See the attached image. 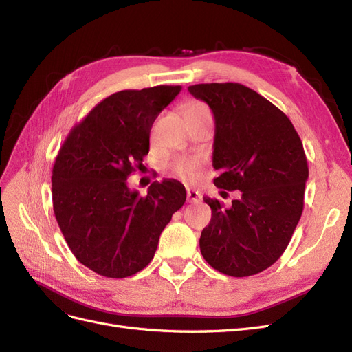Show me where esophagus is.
Returning a JSON list of instances; mask_svg holds the SVG:
<instances>
[{
  "instance_id": "obj_1",
  "label": "esophagus",
  "mask_w": 352,
  "mask_h": 352,
  "mask_svg": "<svg viewBox=\"0 0 352 352\" xmlns=\"http://www.w3.org/2000/svg\"><path fill=\"white\" fill-rule=\"evenodd\" d=\"M186 199L190 204H198V202L202 201V195L198 192V190L194 189H188L186 190Z\"/></svg>"
}]
</instances>
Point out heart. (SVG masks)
Returning a JSON list of instances; mask_svg holds the SVG:
<instances>
[{
    "label": "heart",
    "mask_w": 352,
    "mask_h": 352,
    "mask_svg": "<svg viewBox=\"0 0 352 352\" xmlns=\"http://www.w3.org/2000/svg\"><path fill=\"white\" fill-rule=\"evenodd\" d=\"M210 113V109L207 107V104L202 101L192 100L186 104L185 107V117L186 116H195V114H204ZM202 166H204V162L201 158H180L173 164V172L176 176L185 180H195L201 172Z\"/></svg>",
    "instance_id": "b5f03b06"
}]
</instances>
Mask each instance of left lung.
<instances>
[{
  "label": "left lung",
  "mask_w": 352,
  "mask_h": 352,
  "mask_svg": "<svg viewBox=\"0 0 352 352\" xmlns=\"http://www.w3.org/2000/svg\"><path fill=\"white\" fill-rule=\"evenodd\" d=\"M188 91L214 114V185L241 190L226 208L204 198L211 220L201 232L202 257L233 278L257 274L279 260L301 219L308 164L287 116L241 83H198Z\"/></svg>",
  "instance_id": "obj_1"
}]
</instances>
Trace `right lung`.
<instances>
[{
	"label": "right lung",
	"instance_id": "right-lung-1",
	"mask_svg": "<svg viewBox=\"0 0 352 352\" xmlns=\"http://www.w3.org/2000/svg\"><path fill=\"white\" fill-rule=\"evenodd\" d=\"M180 89L160 85L110 95L73 127L57 154L51 177L57 223L78 261L105 278L146 267L186 201L177 180L153 182L145 197L126 182L150 151L157 116Z\"/></svg>",
	"mask_w": 352,
	"mask_h": 352
}]
</instances>
